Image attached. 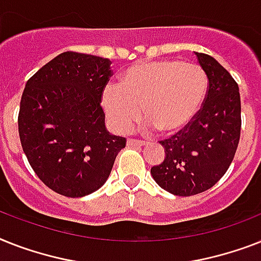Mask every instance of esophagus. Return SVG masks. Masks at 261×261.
Returning <instances> with one entry per match:
<instances>
[{"instance_id": "34e87169", "label": "esophagus", "mask_w": 261, "mask_h": 261, "mask_svg": "<svg viewBox=\"0 0 261 261\" xmlns=\"http://www.w3.org/2000/svg\"><path fill=\"white\" fill-rule=\"evenodd\" d=\"M146 142L141 139H134V138H128L127 139V146H145Z\"/></svg>"}]
</instances>
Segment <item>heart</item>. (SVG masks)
<instances>
[{
  "label": "heart",
  "instance_id": "1",
  "mask_svg": "<svg viewBox=\"0 0 261 261\" xmlns=\"http://www.w3.org/2000/svg\"><path fill=\"white\" fill-rule=\"evenodd\" d=\"M206 92L207 76L200 65L179 60L145 61L124 71L120 87H106L101 105L119 133L130 131L143 109L147 127L170 134L192 122Z\"/></svg>",
  "mask_w": 261,
  "mask_h": 261
}]
</instances>
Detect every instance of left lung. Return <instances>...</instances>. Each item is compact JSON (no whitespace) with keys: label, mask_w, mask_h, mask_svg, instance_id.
<instances>
[{"label":"left lung","mask_w":261,"mask_h":261,"mask_svg":"<svg viewBox=\"0 0 261 261\" xmlns=\"http://www.w3.org/2000/svg\"><path fill=\"white\" fill-rule=\"evenodd\" d=\"M196 56L209 82L202 107L182 130L160 142L165 160L151 167L162 189L182 197L205 192L221 179L233 161L241 131L237 83L212 56Z\"/></svg>","instance_id":"8db88e82"}]
</instances>
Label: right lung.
<instances>
[{
  "label": "right lung",
  "mask_w": 261,
  "mask_h": 261,
  "mask_svg": "<svg viewBox=\"0 0 261 261\" xmlns=\"http://www.w3.org/2000/svg\"><path fill=\"white\" fill-rule=\"evenodd\" d=\"M111 61L64 52L25 84L18 112L22 150L40 179L65 197L94 193L109 178L126 138L106 128L100 101Z\"/></svg>",
  "instance_id": "right-lung-1"
}]
</instances>
